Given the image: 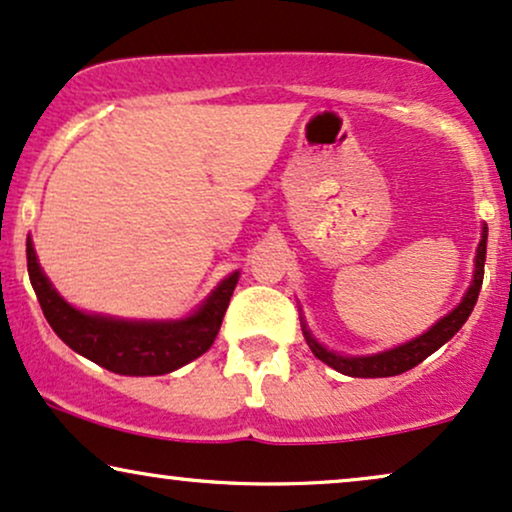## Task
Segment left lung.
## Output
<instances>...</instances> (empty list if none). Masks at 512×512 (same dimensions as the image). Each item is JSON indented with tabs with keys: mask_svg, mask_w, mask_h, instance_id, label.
<instances>
[{
	"mask_svg": "<svg viewBox=\"0 0 512 512\" xmlns=\"http://www.w3.org/2000/svg\"><path fill=\"white\" fill-rule=\"evenodd\" d=\"M487 225L482 227V239L477 244V256H475V273H472V282L468 287V292L463 294L460 304L439 318L430 330L422 332L420 337L410 339L406 344L394 346V349L380 351V353H370V356H344V353L330 351L327 346H323L318 339L313 337L311 330H308L306 320L301 318V330H304L306 344L311 346L313 356L320 358V361L330 365L337 372L349 377H394L401 375L415 365L425 361L427 356H432L434 351L441 349L449 339L456 334L460 327L465 325V320L470 318L472 308L477 304L479 289H482V280H484V261H487Z\"/></svg>",
	"mask_w": 512,
	"mask_h": 512,
	"instance_id": "left-lung-1",
	"label": "left lung"
}]
</instances>
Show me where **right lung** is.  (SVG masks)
Returning a JSON list of instances; mask_svg holds the SVG:
<instances>
[{
	"label": "right lung",
	"mask_w": 512,
	"mask_h": 512,
	"mask_svg": "<svg viewBox=\"0 0 512 512\" xmlns=\"http://www.w3.org/2000/svg\"><path fill=\"white\" fill-rule=\"evenodd\" d=\"M25 254L30 285L44 318L61 342L92 363L130 377L168 375L211 349L239 282V270H235L220 280L197 311L180 320H128L71 306L44 275L30 237L25 242Z\"/></svg>",
	"instance_id": "right-lung-1"
}]
</instances>
